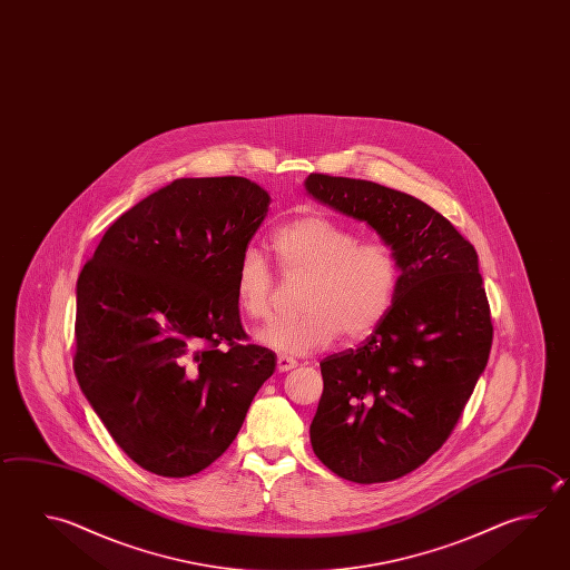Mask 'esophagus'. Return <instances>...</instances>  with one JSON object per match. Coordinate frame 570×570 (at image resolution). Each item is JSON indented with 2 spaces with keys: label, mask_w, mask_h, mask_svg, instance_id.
<instances>
[{
  "label": "esophagus",
  "mask_w": 570,
  "mask_h": 570,
  "mask_svg": "<svg viewBox=\"0 0 570 570\" xmlns=\"http://www.w3.org/2000/svg\"><path fill=\"white\" fill-rule=\"evenodd\" d=\"M298 365L294 358H291V356H278V371L279 373H286V371H292L294 366Z\"/></svg>",
  "instance_id": "esophagus-1"
}]
</instances>
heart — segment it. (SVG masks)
Masks as SVG:
<instances>
[{
	"label": "heart",
	"instance_id": "1",
	"mask_svg": "<svg viewBox=\"0 0 570 570\" xmlns=\"http://www.w3.org/2000/svg\"><path fill=\"white\" fill-rule=\"evenodd\" d=\"M353 229L324 215H302L272 234V247L288 276H306L301 316L279 318L258 341L282 355H311L344 333L363 338L385 321L397 292L399 266L383 242H362ZM274 276L256 247L242 252L234 276L239 311L252 321L272 314Z\"/></svg>",
	"mask_w": 570,
	"mask_h": 570
}]
</instances>
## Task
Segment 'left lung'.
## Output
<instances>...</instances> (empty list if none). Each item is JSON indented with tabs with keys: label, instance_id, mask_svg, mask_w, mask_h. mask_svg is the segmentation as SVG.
I'll list each match as a JSON object with an SVG mask.
<instances>
[{
	"label": "left lung",
	"instance_id": "left-lung-1",
	"mask_svg": "<svg viewBox=\"0 0 570 570\" xmlns=\"http://www.w3.org/2000/svg\"><path fill=\"white\" fill-rule=\"evenodd\" d=\"M314 202L363 222L397 258L395 301L358 348L321 363L312 450L348 482L397 480L428 462L462 415L492 348L478 254L413 195L311 173Z\"/></svg>",
	"mask_w": 570,
	"mask_h": 570
}]
</instances>
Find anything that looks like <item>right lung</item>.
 Listing matches in <instances>:
<instances>
[{
	"label": "right lung",
	"instance_id": "add662e5",
	"mask_svg": "<svg viewBox=\"0 0 570 570\" xmlns=\"http://www.w3.org/2000/svg\"><path fill=\"white\" fill-rule=\"evenodd\" d=\"M269 202L246 177L175 179L120 215L78 276V385L147 472L187 478L214 463L276 368L272 351L239 344L234 294Z\"/></svg>",
	"mask_w": 570,
	"mask_h": 570
}]
</instances>
